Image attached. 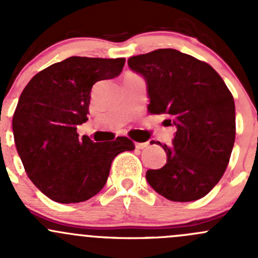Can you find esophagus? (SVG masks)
<instances>
[{
    "label": "esophagus",
    "instance_id": "1",
    "mask_svg": "<svg viewBox=\"0 0 258 258\" xmlns=\"http://www.w3.org/2000/svg\"><path fill=\"white\" fill-rule=\"evenodd\" d=\"M135 146H136V148H140V150H142V148L148 147V146H150V142H136Z\"/></svg>",
    "mask_w": 258,
    "mask_h": 258
}]
</instances>
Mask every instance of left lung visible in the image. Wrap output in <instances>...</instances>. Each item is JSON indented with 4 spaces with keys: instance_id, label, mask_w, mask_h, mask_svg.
Wrapping results in <instances>:
<instances>
[{
    "instance_id": "1",
    "label": "left lung",
    "mask_w": 258,
    "mask_h": 258,
    "mask_svg": "<svg viewBox=\"0 0 258 258\" xmlns=\"http://www.w3.org/2000/svg\"><path fill=\"white\" fill-rule=\"evenodd\" d=\"M128 67L147 85L150 113L167 114L175 126L167 162L146 179L170 201L202 199L227 168L236 136L235 101L220 75L206 62L173 48L130 57Z\"/></svg>"
}]
</instances>
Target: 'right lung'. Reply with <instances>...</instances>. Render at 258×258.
<instances>
[{
	"label": "right lung",
	"mask_w": 258,
	"mask_h": 258,
	"mask_svg": "<svg viewBox=\"0 0 258 258\" xmlns=\"http://www.w3.org/2000/svg\"><path fill=\"white\" fill-rule=\"evenodd\" d=\"M124 58L72 56L27 83L12 118L15 144L28 178L52 201L90 200L106 184L118 153L135 150L127 137L93 142L77 134L87 121L96 82L118 76Z\"/></svg>",
	"instance_id": "1"
}]
</instances>
